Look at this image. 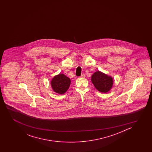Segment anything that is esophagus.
<instances>
[{
    "label": "esophagus",
    "instance_id": "34e87169",
    "mask_svg": "<svg viewBox=\"0 0 152 152\" xmlns=\"http://www.w3.org/2000/svg\"><path fill=\"white\" fill-rule=\"evenodd\" d=\"M80 77H83V78H84V77H85V75H84V74H83V75H81Z\"/></svg>",
    "mask_w": 152,
    "mask_h": 152
}]
</instances>
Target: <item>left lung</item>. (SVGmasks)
I'll list each match as a JSON object with an SVG mask.
<instances>
[{
  "label": "left lung",
  "mask_w": 152,
  "mask_h": 152,
  "mask_svg": "<svg viewBox=\"0 0 152 152\" xmlns=\"http://www.w3.org/2000/svg\"><path fill=\"white\" fill-rule=\"evenodd\" d=\"M91 81L97 90L102 93L110 91L113 84V77L99 71L94 72L91 76Z\"/></svg>",
  "instance_id": "left-lung-1"
}]
</instances>
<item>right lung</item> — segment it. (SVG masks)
<instances>
[{"label":"right lung","mask_w":152,"mask_h":152,"mask_svg":"<svg viewBox=\"0 0 152 152\" xmlns=\"http://www.w3.org/2000/svg\"><path fill=\"white\" fill-rule=\"evenodd\" d=\"M71 83V80L69 77L62 73H60L52 78L50 85L54 92L62 94L68 90Z\"/></svg>","instance_id":"add662e5"}]
</instances>
